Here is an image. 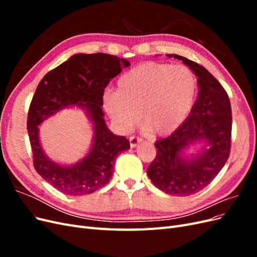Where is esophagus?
Returning <instances> with one entry per match:
<instances>
[{
  "mask_svg": "<svg viewBox=\"0 0 257 257\" xmlns=\"http://www.w3.org/2000/svg\"><path fill=\"white\" fill-rule=\"evenodd\" d=\"M139 143H142V138L135 137V136L130 137V145H131V148H135Z\"/></svg>",
  "mask_w": 257,
  "mask_h": 257,
  "instance_id": "esophagus-1",
  "label": "esophagus"
}]
</instances>
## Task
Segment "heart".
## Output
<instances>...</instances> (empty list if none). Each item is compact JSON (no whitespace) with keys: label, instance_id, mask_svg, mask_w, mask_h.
Instances as JSON below:
<instances>
[{"label":"heart","instance_id":"b5f03b06","mask_svg":"<svg viewBox=\"0 0 257 257\" xmlns=\"http://www.w3.org/2000/svg\"><path fill=\"white\" fill-rule=\"evenodd\" d=\"M197 95V79L189 67L147 62L123 74L116 91L103 96L114 126L128 132L141 118L155 136L174 133L188 118Z\"/></svg>","mask_w":257,"mask_h":257}]
</instances>
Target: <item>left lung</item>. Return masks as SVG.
Returning a JSON list of instances; mask_svg holds the SVG:
<instances>
[{
	"label": "left lung",
	"mask_w": 257,
	"mask_h": 257,
	"mask_svg": "<svg viewBox=\"0 0 257 257\" xmlns=\"http://www.w3.org/2000/svg\"><path fill=\"white\" fill-rule=\"evenodd\" d=\"M166 56L182 61L196 75L198 96L182 125L154 144L157 158L147 175L166 194L190 196L205 189L228 159L230 102L221 83L205 67L178 54Z\"/></svg>",
	"instance_id": "1"
}]
</instances>
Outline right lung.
Returning a JSON list of instances; mask_svg holds the SVG:
<instances>
[{
    "label": "right lung",
    "mask_w": 257,
    "mask_h": 257,
    "mask_svg": "<svg viewBox=\"0 0 257 257\" xmlns=\"http://www.w3.org/2000/svg\"><path fill=\"white\" fill-rule=\"evenodd\" d=\"M125 59L106 53H76L42 79L28 113V132L34 167L45 181L60 192L82 196L109 182L115 159L130 149L124 136L114 135L104 119V89L123 68ZM79 106L91 123L93 136L88 152L74 165L51 160L42 149L39 125L61 110Z\"/></svg>",
    "instance_id": "right-lung-1"
}]
</instances>
